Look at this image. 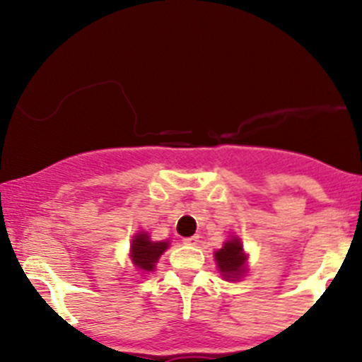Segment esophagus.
I'll list each match as a JSON object with an SVG mask.
<instances>
[{"instance_id":"34e87169","label":"esophagus","mask_w":362,"mask_h":362,"mask_svg":"<svg viewBox=\"0 0 362 362\" xmlns=\"http://www.w3.org/2000/svg\"><path fill=\"white\" fill-rule=\"evenodd\" d=\"M182 242H185L186 245H199V242H200V237H199V235L186 237V238H182Z\"/></svg>"}]
</instances>
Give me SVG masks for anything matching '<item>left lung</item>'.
Here are the masks:
<instances>
[{"label":"left lung","mask_w":362,"mask_h":362,"mask_svg":"<svg viewBox=\"0 0 362 362\" xmlns=\"http://www.w3.org/2000/svg\"><path fill=\"white\" fill-rule=\"evenodd\" d=\"M216 262H218L219 272L225 275V279H238L244 274L245 256L242 251V244L238 238L225 242L221 249L216 251Z\"/></svg>","instance_id":"8db88e82"}]
</instances>
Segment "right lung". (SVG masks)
Returning a JSON list of instances; mask_svg holds the SVG:
<instances>
[{
	"instance_id": "obj_1",
	"label": "right lung",
	"mask_w": 362,
	"mask_h": 362,
	"mask_svg": "<svg viewBox=\"0 0 362 362\" xmlns=\"http://www.w3.org/2000/svg\"><path fill=\"white\" fill-rule=\"evenodd\" d=\"M167 247L169 242H151L148 233H137L132 240V262L139 270L151 272Z\"/></svg>"
}]
</instances>
